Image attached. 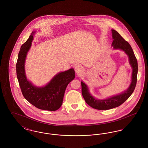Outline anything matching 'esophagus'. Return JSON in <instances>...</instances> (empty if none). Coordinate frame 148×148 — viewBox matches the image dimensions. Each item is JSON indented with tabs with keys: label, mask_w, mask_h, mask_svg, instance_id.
<instances>
[{
	"label": "esophagus",
	"mask_w": 148,
	"mask_h": 148,
	"mask_svg": "<svg viewBox=\"0 0 148 148\" xmlns=\"http://www.w3.org/2000/svg\"><path fill=\"white\" fill-rule=\"evenodd\" d=\"M83 69L84 68H83V67L82 66H81V65H77V66H76L75 67V71L76 73L79 74V73L83 72V71L84 70Z\"/></svg>",
	"instance_id": "obj_1"
}]
</instances>
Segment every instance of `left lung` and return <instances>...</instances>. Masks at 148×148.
<instances>
[{
    "label": "left lung",
    "instance_id": "left-lung-1",
    "mask_svg": "<svg viewBox=\"0 0 148 148\" xmlns=\"http://www.w3.org/2000/svg\"><path fill=\"white\" fill-rule=\"evenodd\" d=\"M112 32L113 39L112 46L113 48L124 51L129 58V64L132 68V82L129 88L121 93L104 99H98L92 95L88 86L82 81V92L85 102L92 108L98 110L111 109L121 105L132 94L136 84L138 67L134 51L130 45L116 30L112 29Z\"/></svg>",
    "mask_w": 148,
    "mask_h": 148
}]
</instances>
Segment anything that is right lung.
<instances>
[{"label":"right lung","instance_id":"1","mask_svg":"<svg viewBox=\"0 0 148 148\" xmlns=\"http://www.w3.org/2000/svg\"><path fill=\"white\" fill-rule=\"evenodd\" d=\"M35 33L36 31L32 32L28 39L21 45L16 64V76L22 94L30 104L42 110L56 111L62 106L66 88L74 79L75 71L71 68L60 72L44 86H36L28 80L25 62Z\"/></svg>","mask_w":148,"mask_h":148}]
</instances>
